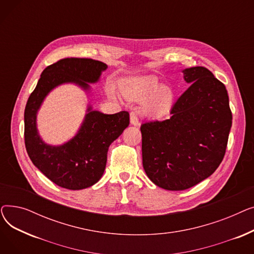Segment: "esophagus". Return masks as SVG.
<instances>
[{"mask_svg": "<svg viewBox=\"0 0 254 254\" xmlns=\"http://www.w3.org/2000/svg\"><path fill=\"white\" fill-rule=\"evenodd\" d=\"M130 125L134 126V127H138L140 125L139 123V119L137 117V115L135 113H130Z\"/></svg>", "mask_w": 254, "mask_h": 254, "instance_id": "1", "label": "esophagus"}]
</instances>
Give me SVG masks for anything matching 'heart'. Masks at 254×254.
Masks as SVG:
<instances>
[{
  "label": "heart",
  "mask_w": 254,
  "mask_h": 254,
  "mask_svg": "<svg viewBox=\"0 0 254 254\" xmlns=\"http://www.w3.org/2000/svg\"><path fill=\"white\" fill-rule=\"evenodd\" d=\"M124 96L132 102H143L142 112L146 116H159L168 112L175 100V93L169 85L159 84L155 77L131 79L122 86ZM110 96L115 93L110 90Z\"/></svg>",
  "instance_id": "heart-1"
}]
</instances>
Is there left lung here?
Masks as SVG:
<instances>
[{"label":"left lung","mask_w":254,"mask_h":254,"mask_svg":"<svg viewBox=\"0 0 254 254\" xmlns=\"http://www.w3.org/2000/svg\"><path fill=\"white\" fill-rule=\"evenodd\" d=\"M182 73L190 86L171 117L141 126L143 168L167 190H188L211 176L222 162L232 127L224 84L204 66Z\"/></svg>","instance_id":"left-lung-1"}]
</instances>
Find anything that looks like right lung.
Returning <instances> with one entry per match:
<instances>
[{"instance_id":"right-lung-1","label":"right lung","mask_w":254,"mask_h":254,"mask_svg":"<svg viewBox=\"0 0 254 254\" xmlns=\"http://www.w3.org/2000/svg\"><path fill=\"white\" fill-rule=\"evenodd\" d=\"M106 64L90 59H64L42 72L24 109V142L31 161L53 183L79 190L90 188L103 176L109 146L129 125L126 111L104 114L87 105L86 113L74 137L60 145L43 141L37 115L49 93L63 84H75L86 93L100 81Z\"/></svg>"}]
</instances>
